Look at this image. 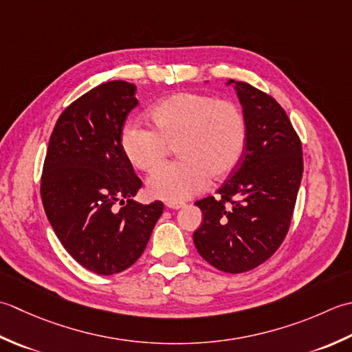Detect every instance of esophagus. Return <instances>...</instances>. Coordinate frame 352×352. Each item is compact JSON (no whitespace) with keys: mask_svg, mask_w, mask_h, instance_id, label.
Returning <instances> with one entry per match:
<instances>
[{"mask_svg":"<svg viewBox=\"0 0 352 352\" xmlns=\"http://www.w3.org/2000/svg\"><path fill=\"white\" fill-rule=\"evenodd\" d=\"M166 206L170 208V210H181V208L185 206L182 202H166Z\"/></svg>","mask_w":352,"mask_h":352,"instance_id":"34e87169","label":"esophagus"}]
</instances>
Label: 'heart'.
Returning <instances> with one entry per match:
<instances>
[{
	"instance_id": "heart-1",
	"label": "heart",
	"mask_w": 352,
	"mask_h": 352,
	"mask_svg": "<svg viewBox=\"0 0 352 352\" xmlns=\"http://www.w3.org/2000/svg\"><path fill=\"white\" fill-rule=\"evenodd\" d=\"M153 129L129 123L120 135L121 152L131 166L152 171L176 147L179 162L147 179L148 195L181 202L204 191L211 177L220 181L239 167L248 142V123L239 106L200 92H177L148 112Z\"/></svg>"
}]
</instances>
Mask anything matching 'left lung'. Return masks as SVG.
<instances>
[{
  "instance_id": "left-lung-1",
  "label": "left lung",
  "mask_w": 352,
  "mask_h": 352,
  "mask_svg": "<svg viewBox=\"0 0 352 352\" xmlns=\"http://www.w3.org/2000/svg\"><path fill=\"white\" fill-rule=\"evenodd\" d=\"M232 85L248 123L239 167L219 188L220 199L197 200L202 225L192 234L200 256L228 274L260 266L289 231L304 161L302 147L275 98L245 82ZM232 204L226 206V202Z\"/></svg>"
}]
</instances>
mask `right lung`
Masks as SVG:
<instances>
[{
	"label": "right lung",
	"mask_w": 352,
	"mask_h": 352,
	"mask_svg": "<svg viewBox=\"0 0 352 352\" xmlns=\"http://www.w3.org/2000/svg\"><path fill=\"white\" fill-rule=\"evenodd\" d=\"M135 92V85L112 80L71 103L50 136L41 179L42 204L57 239L97 275L131 267L164 211L160 200L142 205L132 199L142 182L121 152L120 135L138 104Z\"/></svg>",
	"instance_id": "1"
}]
</instances>
